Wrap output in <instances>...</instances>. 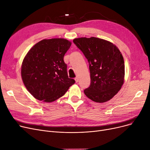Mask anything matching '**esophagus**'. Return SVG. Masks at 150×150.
Returning a JSON list of instances; mask_svg holds the SVG:
<instances>
[{
  "label": "esophagus",
  "instance_id": "esophagus-1",
  "mask_svg": "<svg viewBox=\"0 0 150 150\" xmlns=\"http://www.w3.org/2000/svg\"><path fill=\"white\" fill-rule=\"evenodd\" d=\"M74 79H75L76 82H78V81H79V77H75Z\"/></svg>",
  "mask_w": 150,
  "mask_h": 150
}]
</instances>
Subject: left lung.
Wrapping results in <instances>:
<instances>
[{"label": "left lung", "mask_w": 150, "mask_h": 150, "mask_svg": "<svg viewBox=\"0 0 150 150\" xmlns=\"http://www.w3.org/2000/svg\"><path fill=\"white\" fill-rule=\"evenodd\" d=\"M73 42L89 63L91 86L84 90L87 97L97 103L111 100L124 82L125 66L122 53L110 41L97 38H80Z\"/></svg>", "instance_id": "obj_1"}]
</instances>
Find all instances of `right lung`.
I'll return each mask as SVG.
<instances>
[{
  "instance_id": "add662e5",
  "label": "right lung",
  "mask_w": 150,
  "mask_h": 150,
  "mask_svg": "<svg viewBox=\"0 0 150 150\" xmlns=\"http://www.w3.org/2000/svg\"><path fill=\"white\" fill-rule=\"evenodd\" d=\"M71 42L63 38L43 39L23 59L21 74L24 85L33 97L51 103L62 97L75 81L68 77L65 53Z\"/></svg>"
}]
</instances>
